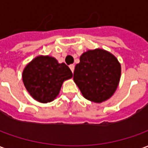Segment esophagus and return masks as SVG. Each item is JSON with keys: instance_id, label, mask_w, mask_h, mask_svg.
Masks as SVG:
<instances>
[{"instance_id": "34e87169", "label": "esophagus", "mask_w": 148, "mask_h": 148, "mask_svg": "<svg viewBox=\"0 0 148 148\" xmlns=\"http://www.w3.org/2000/svg\"><path fill=\"white\" fill-rule=\"evenodd\" d=\"M70 69H71L72 72H74V65H73V64L70 65Z\"/></svg>"}]
</instances>
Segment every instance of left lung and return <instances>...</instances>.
Wrapping results in <instances>:
<instances>
[{
	"instance_id": "1",
	"label": "left lung",
	"mask_w": 148,
	"mask_h": 148,
	"mask_svg": "<svg viewBox=\"0 0 148 148\" xmlns=\"http://www.w3.org/2000/svg\"><path fill=\"white\" fill-rule=\"evenodd\" d=\"M121 74V63L104 49L88 50L75 66L74 81L82 96L92 102L101 103L117 89Z\"/></svg>"
}]
</instances>
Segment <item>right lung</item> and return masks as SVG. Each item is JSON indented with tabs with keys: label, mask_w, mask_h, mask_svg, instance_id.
Wrapping results in <instances>:
<instances>
[{
	"label": "right lung",
	"mask_w": 148,
	"mask_h": 148,
	"mask_svg": "<svg viewBox=\"0 0 148 148\" xmlns=\"http://www.w3.org/2000/svg\"><path fill=\"white\" fill-rule=\"evenodd\" d=\"M73 74L64 62L49 55H39L26 65L22 79L32 98L41 103L51 102L59 94L63 82Z\"/></svg>",
	"instance_id": "right-lung-1"
}]
</instances>
